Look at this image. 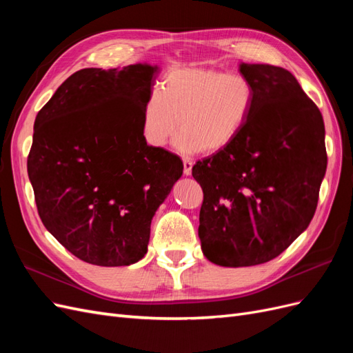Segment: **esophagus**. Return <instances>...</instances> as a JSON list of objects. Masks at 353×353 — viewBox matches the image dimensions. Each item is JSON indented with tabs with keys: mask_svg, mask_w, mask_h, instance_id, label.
<instances>
[{
	"mask_svg": "<svg viewBox=\"0 0 353 353\" xmlns=\"http://www.w3.org/2000/svg\"><path fill=\"white\" fill-rule=\"evenodd\" d=\"M184 175H191V169H193V162H191L190 157H184Z\"/></svg>",
	"mask_w": 353,
	"mask_h": 353,
	"instance_id": "1",
	"label": "esophagus"
}]
</instances>
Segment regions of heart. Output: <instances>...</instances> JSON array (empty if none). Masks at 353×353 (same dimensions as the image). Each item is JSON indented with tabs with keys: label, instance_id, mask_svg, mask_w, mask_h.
<instances>
[{
	"label": "heart",
	"instance_id": "obj_1",
	"mask_svg": "<svg viewBox=\"0 0 353 353\" xmlns=\"http://www.w3.org/2000/svg\"><path fill=\"white\" fill-rule=\"evenodd\" d=\"M253 105L254 87L244 74L176 68L165 74L162 90L154 88L147 95L143 137L150 145L163 147L179 131V152H219L236 140Z\"/></svg>",
	"mask_w": 353,
	"mask_h": 353
}]
</instances>
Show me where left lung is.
I'll return each instance as SVG.
<instances>
[{
    "mask_svg": "<svg viewBox=\"0 0 353 353\" xmlns=\"http://www.w3.org/2000/svg\"><path fill=\"white\" fill-rule=\"evenodd\" d=\"M254 87L248 123L231 144L199 160V237L221 266L265 263L307 228L327 169L323 114L293 74L241 63Z\"/></svg>",
    "mask_w": 353,
    "mask_h": 353,
    "instance_id": "obj_1",
    "label": "left lung"
}]
</instances>
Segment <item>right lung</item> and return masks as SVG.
I'll list each match as a JSON object with an SVG mask.
<instances>
[{
  "label": "right lung",
  "instance_id": "right-lung-1",
  "mask_svg": "<svg viewBox=\"0 0 353 353\" xmlns=\"http://www.w3.org/2000/svg\"><path fill=\"white\" fill-rule=\"evenodd\" d=\"M156 72L141 63L78 70L37 114L28 174L39 218L83 262L143 259L154 213L183 175V160L143 137Z\"/></svg>",
  "mask_w": 353,
  "mask_h": 353
}]
</instances>
